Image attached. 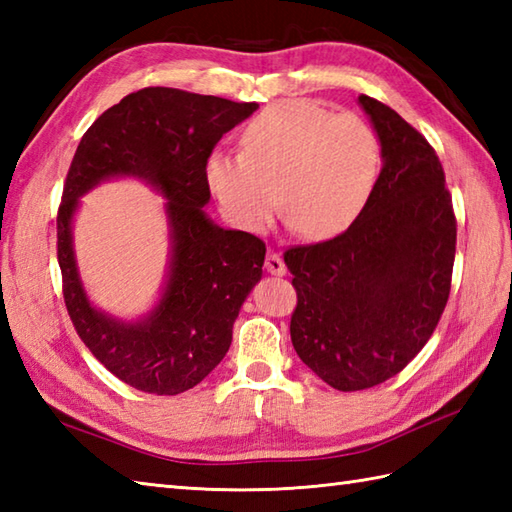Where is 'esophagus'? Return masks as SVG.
Here are the masks:
<instances>
[{
	"instance_id": "34e87169",
	"label": "esophagus",
	"mask_w": 512,
	"mask_h": 512,
	"mask_svg": "<svg viewBox=\"0 0 512 512\" xmlns=\"http://www.w3.org/2000/svg\"><path fill=\"white\" fill-rule=\"evenodd\" d=\"M266 270L270 275H275V277H281V275H286V264H284V259H281V255H277V253H268L266 255Z\"/></svg>"
}]
</instances>
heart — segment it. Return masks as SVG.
I'll return each mask as SVG.
<instances>
[{
	"instance_id": "heart-1",
	"label": "heart",
	"mask_w": 512,
	"mask_h": 512,
	"mask_svg": "<svg viewBox=\"0 0 512 512\" xmlns=\"http://www.w3.org/2000/svg\"><path fill=\"white\" fill-rule=\"evenodd\" d=\"M242 145L244 154L211 151L204 173L224 215L246 233H262L281 200L308 237H336L358 220L376 187L380 147L372 127L319 103L266 107L244 129Z\"/></svg>"
}]
</instances>
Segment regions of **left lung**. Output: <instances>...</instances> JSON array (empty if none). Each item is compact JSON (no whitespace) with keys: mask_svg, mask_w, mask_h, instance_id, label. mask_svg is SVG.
<instances>
[{"mask_svg":"<svg viewBox=\"0 0 512 512\" xmlns=\"http://www.w3.org/2000/svg\"><path fill=\"white\" fill-rule=\"evenodd\" d=\"M383 169L345 233L286 250L297 290L290 339L339 391L385 383L416 356L447 306L455 215L436 151L391 107L361 94Z\"/></svg>","mask_w":512,"mask_h":512,"instance_id":"left-lung-1","label":"left lung"}]
</instances>
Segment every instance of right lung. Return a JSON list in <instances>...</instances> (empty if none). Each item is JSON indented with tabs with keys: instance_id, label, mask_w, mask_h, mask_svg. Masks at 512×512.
I'll return each instance as SVG.
<instances>
[{
	"instance_id": "obj_1",
	"label": "right lung",
	"mask_w": 512,
	"mask_h": 512,
	"mask_svg": "<svg viewBox=\"0 0 512 512\" xmlns=\"http://www.w3.org/2000/svg\"><path fill=\"white\" fill-rule=\"evenodd\" d=\"M257 107L145 88L103 112L76 147L57 217L65 308L90 352L116 378L147 394L176 396L209 376L231 347L246 297L262 279V239L217 226L204 211L211 200L206 158ZM118 177L145 181L166 200V281L155 306L136 320L93 306L73 250L80 198Z\"/></svg>"
}]
</instances>
